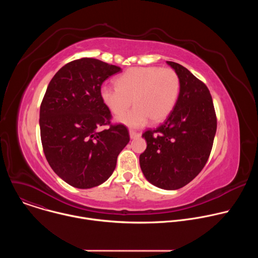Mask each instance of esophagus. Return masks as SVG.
Listing matches in <instances>:
<instances>
[{
  "label": "esophagus",
  "mask_w": 258,
  "mask_h": 258,
  "mask_svg": "<svg viewBox=\"0 0 258 258\" xmlns=\"http://www.w3.org/2000/svg\"><path fill=\"white\" fill-rule=\"evenodd\" d=\"M141 135L139 134V133H137V132H134V131H130V138L132 139V140H134V139H137V138H139Z\"/></svg>",
  "instance_id": "esophagus-1"
}]
</instances>
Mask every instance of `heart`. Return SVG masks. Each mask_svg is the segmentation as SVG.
<instances>
[{"label": "heart", "instance_id": "b5f03b06", "mask_svg": "<svg viewBox=\"0 0 258 258\" xmlns=\"http://www.w3.org/2000/svg\"><path fill=\"white\" fill-rule=\"evenodd\" d=\"M116 86L104 85L100 97L104 105L115 115L126 111L116 120L131 127L143 125L148 118L151 122L165 119L176 103L180 82L171 68L156 66L133 67L116 79Z\"/></svg>", "mask_w": 258, "mask_h": 258}]
</instances>
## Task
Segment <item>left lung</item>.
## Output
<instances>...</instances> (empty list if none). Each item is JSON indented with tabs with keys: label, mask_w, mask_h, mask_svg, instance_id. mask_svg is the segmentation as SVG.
Listing matches in <instances>:
<instances>
[{
	"label": "left lung",
	"mask_w": 258,
	"mask_h": 258,
	"mask_svg": "<svg viewBox=\"0 0 258 258\" xmlns=\"http://www.w3.org/2000/svg\"><path fill=\"white\" fill-rule=\"evenodd\" d=\"M166 63L179 78V94L165 121L143 135L147 148L140 155V166L155 187L177 190L206 164L216 133V116L207 87L186 67Z\"/></svg>",
	"instance_id": "left-lung-1"
}]
</instances>
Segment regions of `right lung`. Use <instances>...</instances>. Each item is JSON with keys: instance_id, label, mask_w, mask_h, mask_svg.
Instances as JSON below:
<instances>
[{"instance_id": "obj_1", "label": "right lung", "mask_w": 258, "mask_h": 258, "mask_svg": "<svg viewBox=\"0 0 258 258\" xmlns=\"http://www.w3.org/2000/svg\"><path fill=\"white\" fill-rule=\"evenodd\" d=\"M121 68L94 58L64 65L51 80L40 109L46 158L68 185L90 189L106 181L130 142L126 127L110 125V110L100 97L102 84Z\"/></svg>"}]
</instances>
